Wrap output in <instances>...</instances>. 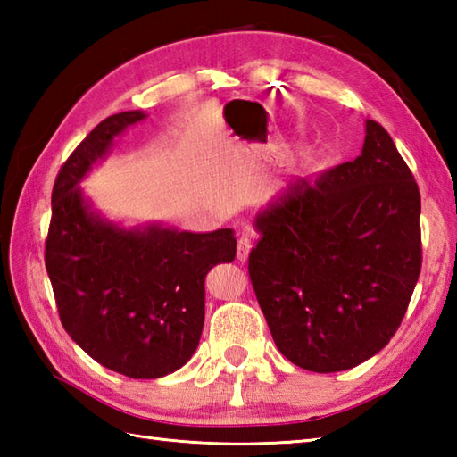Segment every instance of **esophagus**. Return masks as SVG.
<instances>
[{
  "label": "esophagus",
  "instance_id": "34e87169",
  "mask_svg": "<svg viewBox=\"0 0 457 457\" xmlns=\"http://www.w3.org/2000/svg\"><path fill=\"white\" fill-rule=\"evenodd\" d=\"M251 245H253V234L244 231V234H241L237 239V259L239 261H247Z\"/></svg>",
  "mask_w": 457,
  "mask_h": 457
}]
</instances>
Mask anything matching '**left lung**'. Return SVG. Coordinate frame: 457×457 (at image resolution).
Returning a JSON list of instances; mask_svg holds the SVG:
<instances>
[{
	"mask_svg": "<svg viewBox=\"0 0 457 457\" xmlns=\"http://www.w3.org/2000/svg\"><path fill=\"white\" fill-rule=\"evenodd\" d=\"M249 278L278 352L314 373L389 344L422 267L420 192L381 123L363 151L298 179L255 220Z\"/></svg>",
	"mask_w": 457,
	"mask_h": 457,
	"instance_id": "obj_1",
	"label": "left lung"
}]
</instances>
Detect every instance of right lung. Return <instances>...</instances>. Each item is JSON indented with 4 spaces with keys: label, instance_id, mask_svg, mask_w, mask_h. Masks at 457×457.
I'll return each instance as SVG.
<instances>
[{
    "label": "right lung",
    "instance_id": "add662e5",
    "mask_svg": "<svg viewBox=\"0 0 457 457\" xmlns=\"http://www.w3.org/2000/svg\"><path fill=\"white\" fill-rule=\"evenodd\" d=\"M143 118V112L110 115L66 159L53 188L45 265L68 336L115 373L157 378L196 352L204 278L236 259L237 244L229 228L212 234L123 229L90 210L79 182L115 135Z\"/></svg>",
    "mask_w": 457,
    "mask_h": 457
}]
</instances>
